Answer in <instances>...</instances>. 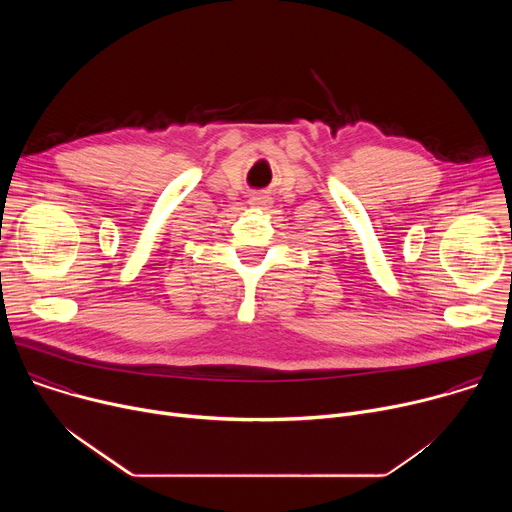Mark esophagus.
I'll return each instance as SVG.
<instances>
[{"instance_id": "obj_1", "label": "esophagus", "mask_w": 512, "mask_h": 512, "mask_svg": "<svg viewBox=\"0 0 512 512\" xmlns=\"http://www.w3.org/2000/svg\"><path fill=\"white\" fill-rule=\"evenodd\" d=\"M253 206H259V208H267L269 206V198L267 196H263V194H259V196H253L251 200H249Z\"/></svg>"}]
</instances>
